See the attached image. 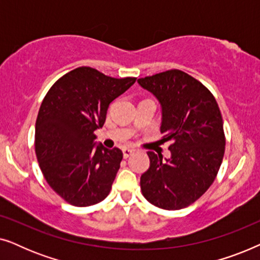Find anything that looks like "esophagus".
I'll list each match as a JSON object with an SVG mask.
<instances>
[{"label":"esophagus","mask_w":260,"mask_h":260,"mask_svg":"<svg viewBox=\"0 0 260 260\" xmlns=\"http://www.w3.org/2000/svg\"><path fill=\"white\" fill-rule=\"evenodd\" d=\"M134 152H135L134 149L124 148V149H123V156H124V158H127V157H129V156L133 155Z\"/></svg>","instance_id":"obj_1"}]
</instances>
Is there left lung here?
<instances>
[{
    "mask_svg": "<svg viewBox=\"0 0 260 260\" xmlns=\"http://www.w3.org/2000/svg\"><path fill=\"white\" fill-rule=\"evenodd\" d=\"M137 83L162 108V140L170 141V157L148 151L150 167L141 176L143 197L156 207H187L214 182L225 154V134L214 95L180 70L141 78Z\"/></svg>",
    "mask_w": 260,
    "mask_h": 260,
    "instance_id": "8db88e82",
    "label": "left lung"
}]
</instances>
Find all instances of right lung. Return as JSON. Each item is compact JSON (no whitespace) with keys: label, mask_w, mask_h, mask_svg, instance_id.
<instances>
[{"label":"right lung","mask_w":260,"mask_h":260,"mask_svg":"<svg viewBox=\"0 0 260 260\" xmlns=\"http://www.w3.org/2000/svg\"><path fill=\"white\" fill-rule=\"evenodd\" d=\"M135 81L83 66L56 80L45 95L35 123V152L47 183L69 204L87 207L111 190L123 152L95 145L94 131L104 125L110 103Z\"/></svg>","instance_id":"right-lung-1"}]
</instances>
